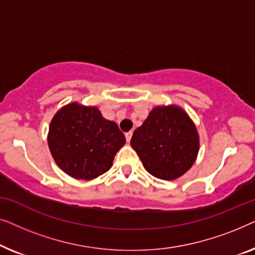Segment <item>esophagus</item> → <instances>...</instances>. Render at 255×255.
<instances>
[{
  "label": "esophagus",
  "mask_w": 255,
  "mask_h": 255,
  "mask_svg": "<svg viewBox=\"0 0 255 255\" xmlns=\"http://www.w3.org/2000/svg\"><path fill=\"white\" fill-rule=\"evenodd\" d=\"M131 137H132V131H128L125 133V138H127V141L128 142L131 140Z\"/></svg>",
  "instance_id": "34e87169"
}]
</instances>
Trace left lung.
<instances>
[{"label": "left lung", "instance_id": "8db88e82", "mask_svg": "<svg viewBox=\"0 0 255 255\" xmlns=\"http://www.w3.org/2000/svg\"><path fill=\"white\" fill-rule=\"evenodd\" d=\"M131 146L151 175L169 181L182 176L194 165L200 138L183 109L155 107L134 130Z\"/></svg>", "mask_w": 255, "mask_h": 255}]
</instances>
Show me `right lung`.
I'll use <instances>...</instances> for the list:
<instances>
[{"label":"right lung","mask_w":255,"mask_h":255,"mask_svg":"<svg viewBox=\"0 0 255 255\" xmlns=\"http://www.w3.org/2000/svg\"><path fill=\"white\" fill-rule=\"evenodd\" d=\"M47 141L54 161L67 175L92 180L110 169L125 137L96 107L73 102L54 115Z\"/></svg>","instance_id":"add662e5"}]
</instances>
